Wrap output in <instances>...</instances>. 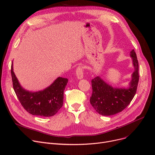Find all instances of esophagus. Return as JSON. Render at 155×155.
Returning a JSON list of instances; mask_svg holds the SVG:
<instances>
[{
  "label": "esophagus",
  "instance_id": "esophagus-1",
  "mask_svg": "<svg viewBox=\"0 0 155 155\" xmlns=\"http://www.w3.org/2000/svg\"><path fill=\"white\" fill-rule=\"evenodd\" d=\"M84 70L82 67H78L76 70V73H77V77L78 79H82L84 77Z\"/></svg>",
  "mask_w": 155,
  "mask_h": 155
}]
</instances>
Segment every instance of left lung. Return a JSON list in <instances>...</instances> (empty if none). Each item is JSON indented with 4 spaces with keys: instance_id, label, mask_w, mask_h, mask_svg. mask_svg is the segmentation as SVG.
Segmentation results:
<instances>
[{
    "instance_id": "left-lung-1",
    "label": "left lung",
    "mask_w": 155,
    "mask_h": 155,
    "mask_svg": "<svg viewBox=\"0 0 155 155\" xmlns=\"http://www.w3.org/2000/svg\"><path fill=\"white\" fill-rule=\"evenodd\" d=\"M134 71L127 88H114L99 77L92 80V94L90 102L94 109L102 116H112L123 111L134 97L139 82V64L134 50L130 53Z\"/></svg>"
}]
</instances>
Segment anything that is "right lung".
I'll return each mask as SVG.
<instances>
[{
	"label": "right lung",
	"instance_id": "obj_1",
	"mask_svg": "<svg viewBox=\"0 0 155 155\" xmlns=\"http://www.w3.org/2000/svg\"><path fill=\"white\" fill-rule=\"evenodd\" d=\"M11 65V76L14 92L24 109L32 115L51 117L63 106L64 88L68 79L58 77L45 90L31 92L20 85Z\"/></svg>",
	"mask_w": 155,
	"mask_h": 155
}]
</instances>
